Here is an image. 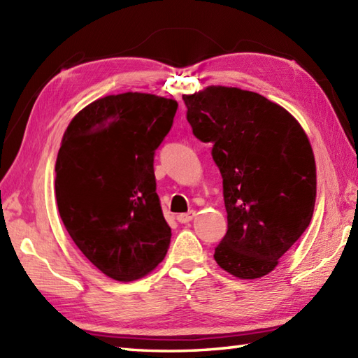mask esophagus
I'll list each match as a JSON object with an SVG mask.
<instances>
[{
  "instance_id": "esophagus-1",
  "label": "esophagus",
  "mask_w": 358,
  "mask_h": 358,
  "mask_svg": "<svg viewBox=\"0 0 358 358\" xmlns=\"http://www.w3.org/2000/svg\"><path fill=\"white\" fill-rule=\"evenodd\" d=\"M194 217H195V210H189V212H185V214H180L177 220L180 223H189Z\"/></svg>"
}]
</instances>
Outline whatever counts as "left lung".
Listing matches in <instances>:
<instances>
[{"mask_svg": "<svg viewBox=\"0 0 358 358\" xmlns=\"http://www.w3.org/2000/svg\"><path fill=\"white\" fill-rule=\"evenodd\" d=\"M183 100L194 135L212 144L223 178L227 232L215 262L238 278H260L313 218V148L299 121L260 94L210 86Z\"/></svg>", "mask_w": 358, "mask_h": 358, "instance_id": "8db88e82", "label": "left lung"}]
</instances>
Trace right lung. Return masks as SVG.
I'll list each match as a JSON object with an SVG mask.
<instances>
[{
	"label": "right lung",
	"mask_w": 358,
	"mask_h": 358,
	"mask_svg": "<svg viewBox=\"0 0 358 358\" xmlns=\"http://www.w3.org/2000/svg\"><path fill=\"white\" fill-rule=\"evenodd\" d=\"M177 109V101L150 94L109 95L80 110L63 135L59 217L87 260L117 281L144 277L169 248L154 155Z\"/></svg>",
	"instance_id": "1"
}]
</instances>
